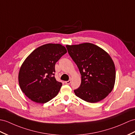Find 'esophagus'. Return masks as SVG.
Listing matches in <instances>:
<instances>
[{
	"mask_svg": "<svg viewBox=\"0 0 135 135\" xmlns=\"http://www.w3.org/2000/svg\"><path fill=\"white\" fill-rule=\"evenodd\" d=\"M65 83L66 84H67V85H69V84L71 83V80H69V81H65Z\"/></svg>",
	"mask_w": 135,
	"mask_h": 135,
	"instance_id": "34e87169",
	"label": "esophagus"
}]
</instances>
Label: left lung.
I'll return each mask as SVG.
<instances>
[{"instance_id": "left-lung-1", "label": "left lung", "mask_w": 135, "mask_h": 135, "mask_svg": "<svg viewBox=\"0 0 135 135\" xmlns=\"http://www.w3.org/2000/svg\"><path fill=\"white\" fill-rule=\"evenodd\" d=\"M68 53L81 75L80 87L74 90L77 97L94 103L105 98L113 90L116 70L110 55L90 43L67 45Z\"/></svg>"}]
</instances>
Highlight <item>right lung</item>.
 <instances>
[{
	"mask_svg": "<svg viewBox=\"0 0 135 135\" xmlns=\"http://www.w3.org/2000/svg\"><path fill=\"white\" fill-rule=\"evenodd\" d=\"M66 52L60 44H48L36 49L26 59L18 80L22 91L29 99L44 104L57 96L62 83L54 77L55 65Z\"/></svg>",
	"mask_w": 135,
	"mask_h": 135,
	"instance_id": "add662e5",
	"label": "right lung"
}]
</instances>
